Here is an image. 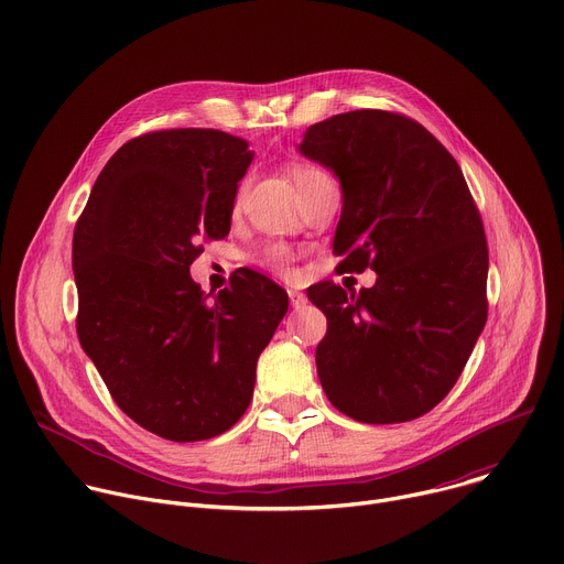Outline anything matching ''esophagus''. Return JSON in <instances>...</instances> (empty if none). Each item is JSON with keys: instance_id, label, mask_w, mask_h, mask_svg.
<instances>
[{"instance_id": "1", "label": "esophagus", "mask_w": 564, "mask_h": 564, "mask_svg": "<svg viewBox=\"0 0 564 564\" xmlns=\"http://www.w3.org/2000/svg\"><path fill=\"white\" fill-rule=\"evenodd\" d=\"M288 296H290V305L294 307V310H299V307H303L305 303H307V296L303 294V292H296V290H290L288 292Z\"/></svg>"}]
</instances>
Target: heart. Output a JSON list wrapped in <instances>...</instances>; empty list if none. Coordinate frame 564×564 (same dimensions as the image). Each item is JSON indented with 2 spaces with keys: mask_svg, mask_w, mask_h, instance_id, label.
Masks as SVG:
<instances>
[{
  "mask_svg": "<svg viewBox=\"0 0 564 564\" xmlns=\"http://www.w3.org/2000/svg\"><path fill=\"white\" fill-rule=\"evenodd\" d=\"M321 174H326V172H321L318 167H312V165H296V167L292 170V178H294L296 187L305 185L310 178L321 176ZM240 196H243V192L238 194V200H240ZM259 263L265 265V268H270V270H274V272H279V274H283V276H292V274H294V268H292L294 254H292V250H290L288 246H283V243H270V246L261 252Z\"/></svg>",
  "mask_w": 564,
  "mask_h": 564,
  "instance_id": "1",
  "label": "heart"
}]
</instances>
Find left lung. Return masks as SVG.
Segmentation results:
<instances>
[{
    "instance_id": "1",
    "label": "left lung",
    "mask_w": 564,
    "mask_h": 564,
    "mask_svg": "<svg viewBox=\"0 0 564 564\" xmlns=\"http://www.w3.org/2000/svg\"><path fill=\"white\" fill-rule=\"evenodd\" d=\"M299 151L337 174L333 252L372 288L316 283L328 333L316 372L333 406L364 424L426 415L459 379L487 324L489 248L455 158L420 122L379 109L307 127Z\"/></svg>"
}]
</instances>
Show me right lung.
<instances>
[{"instance_id":"obj_1","label":"right lung","mask_w":564,"mask_h":564,"mask_svg":"<svg viewBox=\"0 0 564 564\" xmlns=\"http://www.w3.org/2000/svg\"><path fill=\"white\" fill-rule=\"evenodd\" d=\"M254 153L218 129L124 142L73 231L77 337L138 426L172 442L229 431L248 411L259 355L288 312L268 276L240 270L214 299L192 281L203 238L229 234Z\"/></svg>"}]
</instances>
